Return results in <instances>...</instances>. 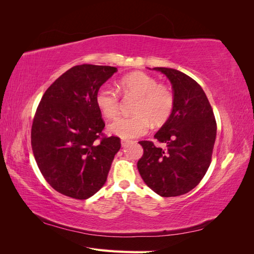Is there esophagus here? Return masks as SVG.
<instances>
[{
  "label": "esophagus",
  "mask_w": 254,
  "mask_h": 254,
  "mask_svg": "<svg viewBox=\"0 0 254 254\" xmlns=\"http://www.w3.org/2000/svg\"><path fill=\"white\" fill-rule=\"evenodd\" d=\"M130 142H131V141H129V140H124V139H123V140L121 141V144H122L123 147H125V146H126L128 143H130Z\"/></svg>",
  "instance_id": "obj_1"
}]
</instances>
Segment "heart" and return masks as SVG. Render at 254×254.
<instances>
[{
  "label": "heart",
  "instance_id": "b5f03b06",
  "mask_svg": "<svg viewBox=\"0 0 254 254\" xmlns=\"http://www.w3.org/2000/svg\"><path fill=\"white\" fill-rule=\"evenodd\" d=\"M120 89L125 96L137 97L132 117H121L109 125V131L123 139L144 135L151 124L165 123L174 109L175 96L172 90L159 84L157 79L144 72H134L120 80ZM95 102L104 117L113 119L120 111V96L109 84L96 92Z\"/></svg>",
  "mask_w": 254,
  "mask_h": 254
}]
</instances>
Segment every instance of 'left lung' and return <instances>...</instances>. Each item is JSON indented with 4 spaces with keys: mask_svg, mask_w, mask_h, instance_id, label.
Listing matches in <instances>:
<instances>
[{
    "mask_svg": "<svg viewBox=\"0 0 254 254\" xmlns=\"http://www.w3.org/2000/svg\"><path fill=\"white\" fill-rule=\"evenodd\" d=\"M172 83L175 105L171 117L155 134L166 144L156 147L139 142L144 149L137 170L144 182L162 197L188 193L201 181L211 164L216 121L204 91L190 76L171 67H153Z\"/></svg>",
    "mask_w": 254,
    "mask_h": 254,
    "instance_id": "left-lung-1",
    "label": "left lung"
}]
</instances>
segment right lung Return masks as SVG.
I'll list each match as a JSON object with an SVG mask.
<instances>
[{
    "mask_svg": "<svg viewBox=\"0 0 254 254\" xmlns=\"http://www.w3.org/2000/svg\"><path fill=\"white\" fill-rule=\"evenodd\" d=\"M118 71L80 64L67 70L43 94L32 126V148L50 186L67 197L88 199L105 184L118 136H103L105 123L96 92Z\"/></svg>",
    "mask_w": 254,
    "mask_h": 254,
    "instance_id": "right-lung-1",
    "label": "right lung"
}]
</instances>
